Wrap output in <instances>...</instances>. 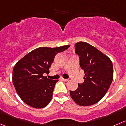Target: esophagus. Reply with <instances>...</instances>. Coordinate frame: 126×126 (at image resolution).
Segmentation results:
<instances>
[{
    "mask_svg": "<svg viewBox=\"0 0 126 126\" xmlns=\"http://www.w3.org/2000/svg\"><path fill=\"white\" fill-rule=\"evenodd\" d=\"M61 80L64 81H68V79H64V78H61Z\"/></svg>",
    "mask_w": 126,
    "mask_h": 126,
    "instance_id": "obj_1",
    "label": "esophagus"
}]
</instances>
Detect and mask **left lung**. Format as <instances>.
<instances>
[{"label": "left lung", "instance_id": "left-lung-1", "mask_svg": "<svg viewBox=\"0 0 126 126\" xmlns=\"http://www.w3.org/2000/svg\"><path fill=\"white\" fill-rule=\"evenodd\" d=\"M75 52L80 60V66L84 71V81L78 84L70 96L81 106L93 105L103 98L113 80L112 61L91 45L84 42L75 44Z\"/></svg>", "mask_w": 126, "mask_h": 126}]
</instances>
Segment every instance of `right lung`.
I'll use <instances>...</instances> for the list:
<instances>
[{
  "mask_svg": "<svg viewBox=\"0 0 126 126\" xmlns=\"http://www.w3.org/2000/svg\"><path fill=\"white\" fill-rule=\"evenodd\" d=\"M70 47L38 48L16 63L13 69L12 82L17 94L25 103L36 109L49 104L58 80L47 78L43 74L49 72L55 55Z\"/></svg>",
  "mask_w": 126,
  "mask_h": 126,
  "instance_id": "obj_1",
  "label": "right lung"
}]
</instances>
